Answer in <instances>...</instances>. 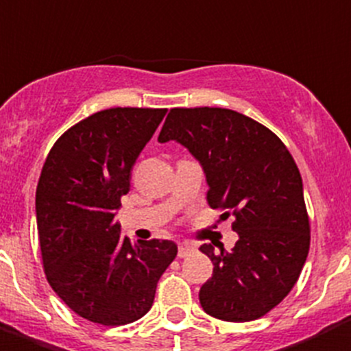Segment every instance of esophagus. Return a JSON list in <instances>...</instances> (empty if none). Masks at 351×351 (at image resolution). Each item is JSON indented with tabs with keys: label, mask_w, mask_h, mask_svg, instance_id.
Masks as SVG:
<instances>
[{
	"label": "esophagus",
	"mask_w": 351,
	"mask_h": 351,
	"mask_svg": "<svg viewBox=\"0 0 351 351\" xmlns=\"http://www.w3.org/2000/svg\"><path fill=\"white\" fill-rule=\"evenodd\" d=\"M194 251L193 245H189V243H180L178 245V258H187L191 252Z\"/></svg>",
	"instance_id": "34e87169"
}]
</instances>
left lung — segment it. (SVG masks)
<instances>
[{"label":"left lung","mask_w":351,"mask_h":351,"mask_svg":"<svg viewBox=\"0 0 351 351\" xmlns=\"http://www.w3.org/2000/svg\"><path fill=\"white\" fill-rule=\"evenodd\" d=\"M178 141L203 166L212 208L233 215L231 251L201 245L213 274L201 307L224 322H252L297 285L311 243L302 176L285 143L265 125L222 108H173L158 141Z\"/></svg>","instance_id":"obj_1"}]
</instances>
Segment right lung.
<instances>
[{"label": "right lung", "mask_w": 351, "mask_h": 351, "mask_svg": "<svg viewBox=\"0 0 351 351\" xmlns=\"http://www.w3.org/2000/svg\"><path fill=\"white\" fill-rule=\"evenodd\" d=\"M166 111L95 112L60 136L42 167L35 205L45 277L88 322L117 327L143 318L178 252L171 240L132 245L114 217L134 162Z\"/></svg>", "instance_id": "right-lung-1"}]
</instances>
